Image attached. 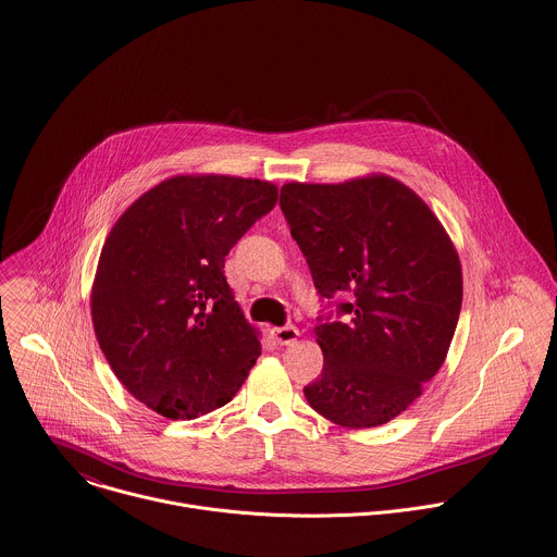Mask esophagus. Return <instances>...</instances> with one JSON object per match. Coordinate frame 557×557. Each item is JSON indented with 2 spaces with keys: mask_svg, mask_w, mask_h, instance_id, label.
Listing matches in <instances>:
<instances>
[{
  "mask_svg": "<svg viewBox=\"0 0 557 557\" xmlns=\"http://www.w3.org/2000/svg\"><path fill=\"white\" fill-rule=\"evenodd\" d=\"M273 336L280 345H293L299 336V330L295 325H284V327H275L273 330Z\"/></svg>",
  "mask_w": 557,
  "mask_h": 557,
  "instance_id": "esophagus-1",
  "label": "esophagus"
}]
</instances>
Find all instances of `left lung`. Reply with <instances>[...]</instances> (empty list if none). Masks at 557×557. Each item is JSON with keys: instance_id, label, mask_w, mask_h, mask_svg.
<instances>
[{"instance_id": "1", "label": "left lung", "mask_w": 557, "mask_h": 557, "mask_svg": "<svg viewBox=\"0 0 557 557\" xmlns=\"http://www.w3.org/2000/svg\"><path fill=\"white\" fill-rule=\"evenodd\" d=\"M280 208L317 293L336 319L314 327L321 376L308 405L347 429L387 424L444 364L463 297L446 230L405 183L372 174L345 183H286Z\"/></svg>"}]
</instances>
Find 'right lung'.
<instances>
[{
  "label": "right lung",
  "mask_w": 557,
  "mask_h": 557,
  "mask_svg": "<svg viewBox=\"0 0 557 557\" xmlns=\"http://www.w3.org/2000/svg\"><path fill=\"white\" fill-rule=\"evenodd\" d=\"M277 203L269 181L178 174L109 232L91 288L96 338L113 374L168 420L227 405L262 347L225 277V256Z\"/></svg>",
  "instance_id": "add662e5"
}]
</instances>
